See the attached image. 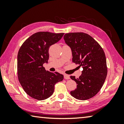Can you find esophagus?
<instances>
[{"instance_id":"obj_1","label":"esophagus","mask_w":124,"mask_h":124,"mask_svg":"<svg viewBox=\"0 0 124 124\" xmlns=\"http://www.w3.org/2000/svg\"><path fill=\"white\" fill-rule=\"evenodd\" d=\"M64 78L65 79H70V77L69 75H67V74H64Z\"/></svg>"}]
</instances>
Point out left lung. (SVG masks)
Returning a JSON list of instances; mask_svg holds the SVG:
<instances>
[{"mask_svg":"<svg viewBox=\"0 0 124 124\" xmlns=\"http://www.w3.org/2000/svg\"><path fill=\"white\" fill-rule=\"evenodd\" d=\"M63 39L72 50L73 62L83 68L79 78L70 77L77 84L70 95L79 100L90 99L100 91L107 75L103 50L93 38L84 33H67Z\"/></svg>","mask_w":124,"mask_h":124,"instance_id":"8db88e82","label":"left lung"}]
</instances>
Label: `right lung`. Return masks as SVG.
Wrapping results in <instances>:
<instances>
[{"instance_id":"1","label":"right lung","mask_w":124,"mask_h":124,"mask_svg":"<svg viewBox=\"0 0 124 124\" xmlns=\"http://www.w3.org/2000/svg\"><path fill=\"white\" fill-rule=\"evenodd\" d=\"M64 33L40 32L29 37L21 46L17 54L18 78L24 91L31 97L41 101L54 93V85L63 79L58 72L46 70L49 49L62 38Z\"/></svg>"}]
</instances>
